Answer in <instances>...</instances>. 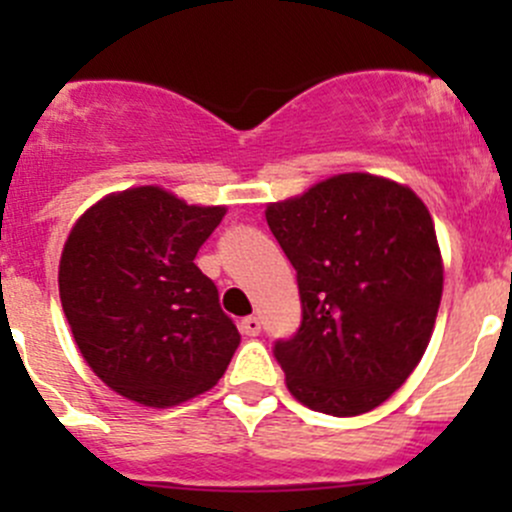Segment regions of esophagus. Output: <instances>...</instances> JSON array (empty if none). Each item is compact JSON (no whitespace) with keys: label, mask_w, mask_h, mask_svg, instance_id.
I'll use <instances>...</instances> for the list:
<instances>
[{"label":"esophagus","mask_w":512,"mask_h":512,"mask_svg":"<svg viewBox=\"0 0 512 512\" xmlns=\"http://www.w3.org/2000/svg\"><path fill=\"white\" fill-rule=\"evenodd\" d=\"M260 329H262V324L257 317H245L240 322V332L245 334V337H257V334H260Z\"/></svg>","instance_id":"obj_1"}]
</instances>
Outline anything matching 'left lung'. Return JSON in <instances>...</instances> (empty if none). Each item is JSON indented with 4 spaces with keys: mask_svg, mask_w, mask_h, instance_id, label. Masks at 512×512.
<instances>
[{
    "mask_svg": "<svg viewBox=\"0 0 512 512\" xmlns=\"http://www.w3.org/2000/svg\"><path fill=\"white\" fill-rule=\"evenodd\" d=\"M265 218L302 297V327L275 344L289 394L329 416L376 409L418 366L441 304L426 203L396 180L339 173Z\"/></svg>",
    "mask_w": 512,
    "mask_h": 512,
    "instance_id": "obj_1",
    "label": "left lung"
}]
</instances>
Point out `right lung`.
<instances>
[{
  "label": "right lung",
  "instance_id": "obj_1",
  "mask_svg": "<svg viewBox=\"0 0 512 512\" xmlns=\"http://www.w3.org/2000/svg\"><path fill=\"white\" fill-rule=\"evenodd\" d=\"M225 205H188L160 185L103 195L64 242L59 297L91 371L151 409L205 394L240 332L195 265Z\"/></svg>",
  "mask_w": 512,
  "mask_h": 512
}]
</instances>
